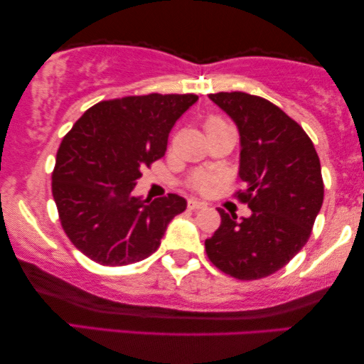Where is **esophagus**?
Wrapping results in <instances>:
<instances>
[{"instance_id":"obj_1","label":"esophagus","mask_w":364,"mask_h":364,"mask_svg":"<svg viewBox=\"0 0 364 364\" xmlns=\"http://www.w3.org/2000/svg\"><path fill=\"white\" fill-rule=\"evenodd\" d=\"M187 207L191 208V210H198V208H205L207 203L202 202V200H197V198H188Z\"/></svg>"}]
</instances>
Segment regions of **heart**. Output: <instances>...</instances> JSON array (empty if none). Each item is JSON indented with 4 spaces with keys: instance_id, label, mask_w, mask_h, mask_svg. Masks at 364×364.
Segmentation results:
<instances>
[{
    "instance_id": "1",
    "label": "heart",
    "mask_w": 364,
    "mask_h": 364,
    "mask_svg": "<svg viewBox=\"0 0 364 364\" xmlns=\"http://www.w3.org/2000/svg\"><path fill=\"white\" fill-rule=\"evenodd\" d=\"M215 122H222L218 117H210L208 121L205 122V127L210 126V124H215ZM215 176L210 172H205V171H198L196 173H192L191 178H188V186H191L193 191H198V192H207L208 188H212L213 183H215Z\"/></svg>"
}]
</instances>
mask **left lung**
<instances>
[{
    "mask_svg": "<svg viewBox=\"0 0 364 364\" xmlns=\"http://www.w3.org/2000/svg\"><path fill=\"white\" fill-rule=\"evenodd\" d=\"M208 97L240 131V171L245 191L233 197L250 207L240 218L218 208L222 222L205 240L208 260L237 280H258L280 270L305 247L320 212V157L296 121L260 96L217 92Z\"/></svg>",
    "mask_w": 364,
    "mask_h": 364,
    "instance_id": "1",
    "label": "left lung"
}]
</instances>
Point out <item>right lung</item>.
Instances as JSON below:
<instances>
[{"label": "right lung", "instance_id": "add662e5", "mask_svg": "<svg viewBox=\"0 0 364 364\" xmlns=\"http://www.w3.org/2000/svg\"><path fill=\"white\" fill-rule=\"evenodd\" d=\"M197 94H147L101 101L63 137L53 171L59 222L73 245L99 265L141 262L186 210L176 193L132 196L144 167L164 157L173 124Z\"/></svg>", "mask_w": 364, "mask_h": 364}]
</instances>
